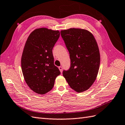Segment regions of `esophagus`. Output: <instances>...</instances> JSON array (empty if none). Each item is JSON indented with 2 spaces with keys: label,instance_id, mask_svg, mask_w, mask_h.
<instances>
[{
  "label": "esophagus",
  "instance_id": "34e87169",
  "mask_svg": "<svg viewBox=\"0 0 125 125\" xmlns=\"http://www.w3.org/2000/svg\"><path fill=\"white\" fill-rule=\"evenodd\" d=\"M59 71H60L61 73H62V66L59 67Z\"/></svg>",
  "mask_w": 125,
  "mask_h": 125
}]
</instances>
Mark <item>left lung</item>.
<instances>
[{
    "label": "left lung",
    "instance_id": "1",
    "mask_svg": "<svg viewBox=\"0 0 125 125\" xmlns=\"http://www.w3.org/2000/svg\"><path fill=\"white\" fill-rule=\"evenodd\" d=\"M60 34L69 51L71 67L62 74L69 85L76 92L86 91L92 86L98 74L100 54L98 44L90 31L71 28Z\"/></svg>",
    "mask_w": 125,
    "mask_h": 125
}]
</instances>
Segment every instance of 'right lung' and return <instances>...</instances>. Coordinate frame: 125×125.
Instances as JSON below:
<instances>
[{"instance_id":"1","label":"right lung","mask_w":125,"mask_h":125,"mask_svg":"<svg viewBox=\"0 0 125 125\" xmlns=\"http://www.w3.org/2000/svg\"><path fill=\"white\" fill-rule=\"evenodd\" d=\"M60 36L58 30L35 29L24 46L21 67L27 85L33 92L44 94L52 90L59 69L54 65L52 49Z\"/></svg>"}]
</instances>
